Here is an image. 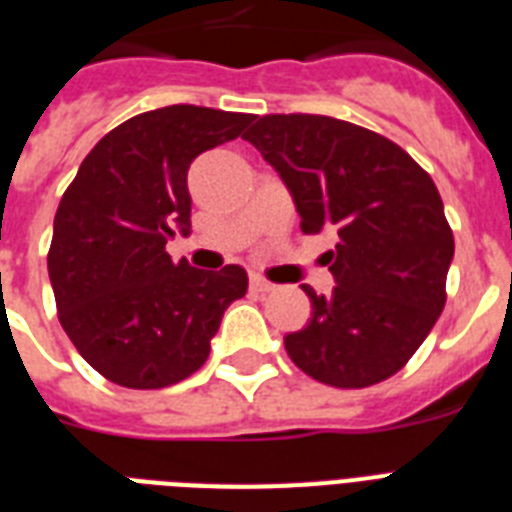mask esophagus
Segmentation results:
<instances>
[{
    "instance_id": "obj_1",
    "label": "esophagus",
    "mask_w": 512,
    "mask_h": 512,
    "mask_svg": "<svg viewBox=\"0 0 512 512\" xmlns=\"http://www.w3.org/2000/svg\"><path fill=\"white\" fill-rule=\"evenodd\" d=\"M249 287H252V292H260V295H265V292H271L273 284L271 281H265L263 276H249Z\"/></svg>"
}]
</instances>
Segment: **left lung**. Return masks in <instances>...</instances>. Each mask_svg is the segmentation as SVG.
<instances>
[{"instance_id":"obj_1","label":"left lung","mask_w":512,"mask_h":512,"mask_svg":"<svg viewBox=\"0 0 512 512\" xmlns=\"http://www.w3.org/2000/svg\"><path fill=\"white\" fill-rule=\"evenodd\" d=\"M279 172L305 233L335 231L337 287L311 297V321L284 337L289 358L332 388L388 380L446 303L454 236L430 175L377 132L313 114H271L244 135Z\"/></svg>"}]
</instances>
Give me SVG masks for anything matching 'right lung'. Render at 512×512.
<instances>
[{"label":"right lung","instance_id":"right-lung-1","mask_svg":"<svg viewBox=\"0 0 512 512\" xmlns=\"http://www.w3.org/2000/svg\"><path fill=\"white\" fill-rule=\"evenodd\" d=\"M252 114L167 106L111 130L55 212L47 271L60 324L84 361L122 388L185 380L209 356L247 271L172 263L167 241L191 233L188 167L239 138Z\"/></svg>","mask_w":512,"mask_h":512}]
</instances>
